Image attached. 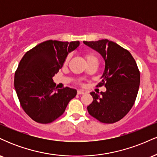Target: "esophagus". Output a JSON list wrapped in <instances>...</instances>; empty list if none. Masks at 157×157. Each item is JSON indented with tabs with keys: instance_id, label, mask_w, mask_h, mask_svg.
I'll use <instances>...</instances> for the list:
<instances>
[{
	"instance_id": "esophagus-1",
	"label": "esophagus",
	"mask_w": 157,
	"mask_h": 157,
	"mask_svg": "<svg viewBox=\"0 0 157 157\" xmlns=\"http://www.w3.org/2000/svg\"><path fill=\"white\" fill-rule=\"evenodd\" d=\"M86 93L84 91H82V90H78L77 91V94H84Z\"/></svg>"
}]
</instances>
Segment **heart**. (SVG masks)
Masks as SVG:
<instances>
[{
    "mask_svg": "<svg viewBox=\"0 0 157 157\" xmlns=\"http://www.w3.org/2000/svg\"><path fill=\"white\" fill-rule=\"evenodd\" d=\"M85 58H86V62H87V63L90 62V61H93V60H97V57L94 55L93 53H91V52H86V53L85 54ZM69 59H70V56L68 55L67 57H66V59H65L64 63L65 64L68 63Z\"/></svg>",
    "mask_w": 157,
    "mask_h": 157,
    "instance_id": "1",
    "label": "heart"
}]
</instances>
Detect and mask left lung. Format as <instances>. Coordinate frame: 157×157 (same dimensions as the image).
Wrapping results in <instances>:
<instances>
[{
    "label": "left lung",
    "instance_id": "left-lung-1",
    "mask_svg": "<svg viewBox=\"0 0 157 157\" xmlns=\"http://www.w3.org/2000/svg\"><path fill=\"white\" fill-rule=\"evenodd\" d=\"M105 60V71L97 86H105V92L92 91L93 101L87 107L89 114L102 123H114L129 112L137 96L140 70L131 54L107 39L83 41Z\"/></svg>",
    "mask_w": 157,
    "mask_h": 157
}]
</instances>
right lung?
<instances>
[{
  "label": "right lung",
  "mask_w": 157,
  "mask_h": 157,
  "mask_svg": "<svg viewBox=\"0 0 157 157\" xmlns=\"http://www.w3.org/2000/svg\"><path fill=\"white\" fill-rule=\"evenodd\" d=\"M79 41L46 40L32 48L20 61L15 74V89L20 104L34 121L47 124L64 113L75 89H57L52 77L62 68L69 52L78 47Z\"/></svg>",
  "instance_id": "1"
}]
</instances>
